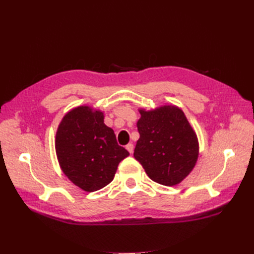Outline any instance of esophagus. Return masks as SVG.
Segmentation results:
<instances>
[{
	"label": "esophagus",
	"instance_id": "esophagus-1",
	"mask_svg": "<svg viewBox=\"0 0 254 254\" xmlns=\"http://www.w3.org/2000/svg\"><path fill=\"white\" fill-rule=\"evenodd\" d=\"M127 149L128 150V153H130V154H133V152H134V145H133L132 143L127 144Z\"/></svg>",
	"mask_w": 254,
	"mask_h": 254
}]
</instances>
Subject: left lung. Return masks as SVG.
Here are the masks:
<instances>
[{"label":"left lung","mask_w":254,"mask_h":254,"mask_svg":"<svg viewBox=\"0 0 254 254\" xmlns=\"http://www.w3.org/2000/svg\"><path fill=\"white\" fill-rule=\"evenodd\" d=\"M141 112L134 158L153 181L171 187L181 182L196 163L198 144L185 113L175 106Z\"/></svg>","instance_id":"obj_1"}]
</instances>
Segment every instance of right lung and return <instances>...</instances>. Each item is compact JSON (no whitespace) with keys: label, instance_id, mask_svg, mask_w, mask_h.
I'll use <instances>...</instances> for the list:
<instances>
[{"label":"right lung","instance_id":"1","mask_svg":"<svg viewBox=\"0 0 254 254\" xmlns=\"http://www.w3.org/2000/svg\"><path fill=\"white\" fill-rule=\"evenodd\" d=\"M57 156L64 174L87 192L100 190L113 180L119 163L130 153L118 144L116 134L104 123L100 111L78 107L59 126Z\"/></svg>","mask_w":254,"mask_h":254}]
</instances>
